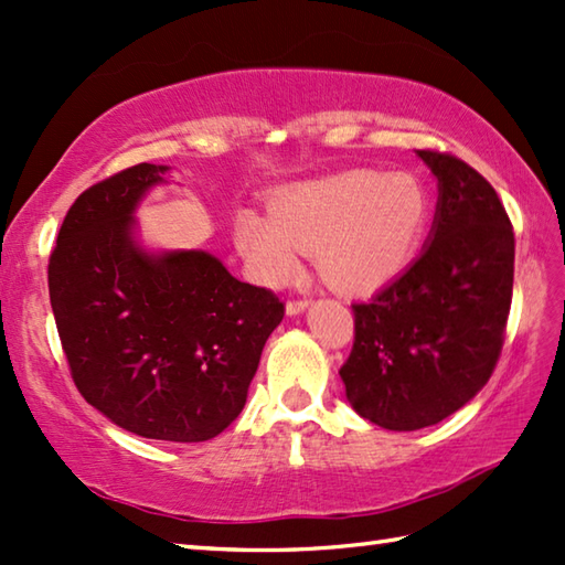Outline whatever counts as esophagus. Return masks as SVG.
<instances>
[{
  "mask_svg": "<svg viewBox=\"0 0 565 565\" xmlns=\"http://www.w3.org/2000/svg\"><path fill=\"white\" fill-rule=\"evenodd\" d=\"M307 307H309V299H290V302L285 305V312H287V317H297V315H302Z\"/></svg>",
  "mask_w": 565,
  "mask_h": 565,
  "instance_id": "esophagus-1",
  "label": "esophagus"
}]
</instances>
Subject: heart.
I'll use <instances>...</instances> for the list:
<instances>
[{
	"mask_svg": "<svg viewBox=\"0 0 565 565\" xmlns=\"http://www.w3.org/2000/svg\"><path fill=\"white\" fill-rule=\"evenodd\" d=\"M429 222L431 194L417 178L347 170L282 190L270 218L238 214L236 246L266 285L290 280L299 250H315L329 282L371 290L409 266Z\"/></svg>",
	"mask_w": 565,
	"mask_h": 565,
	"instance_id": "b5f03b06",
	"label": "heart"
}]
</instances>
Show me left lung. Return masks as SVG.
Listing matches in <instances>:
<instances>
[{
    "instance_id": "left-lung-1",
    "label": "left lung",
    "mask_w": 565,
    "mask_h": 565,
    "mask_svg": "<svg viewBox=\"0 0 565 565\" xmlns=\"http://www.w3.org/2000/svg\"><path fill=\"white\" fill-rule=\"evenodd\" d=\"M439 185L427 244L367 302L341 365L351 407L390 431L451 417L500 359L514 280V234L490 182L463 160L417 151Z\"/></svg>"
}]
</instances>
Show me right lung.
I'll return each mask as SVG.
<instances>
[{
  "mask_svg": "<svg viewBox=\"0 0 565 565\" xmlns=\"http://www.w3.org/2000/svg\"><path fill=\"white\" fill-rule=\"evenodd\" d=\"M168 170L138 163L79 194L51 253L49 290L79 395L143 439L198 444L244 409L285 307L210 250L141 244L136 210L168 185Z\"/></svg>",
  "mask_w": 565,
  "mask_h": 565,
  "instance_id": "obj_1",
  "label": "right lung"
}]
</instances>
